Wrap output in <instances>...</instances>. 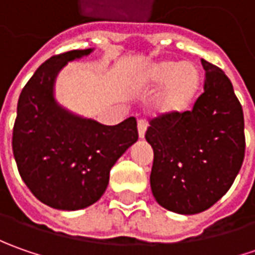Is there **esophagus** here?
Wrapping results in <instances>:
<instances>
[{"label":"esophagus","mask_w":255,"mask_h":255,"mask_svg":"<svg viewBox=\"0 0 255 255\" xmlns=\"http://www.w3.org/2000/svg\"><path fill=\"white\" fill-rule=\"evenodd\" d=\"M146 128H147V125L144 121H139L137 122V132H139V137L143 139L144 137V133H146Z\"/></svg>","instance_id":"34e87169"}]
</instances>
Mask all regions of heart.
I'll list each match as a JSON object with an SVG mask.
<instances>
[{
  "label": "heart",
  "instance_id": "obj_1",
  "mask_svg": "<svg viewBox=\"0 0 255 255\" xmlns=\"http://www.w3.org/2000/svg\"><path fill=\"white\" fill-rule=\"evenodd\" d=\"M160 86L154 99L157 112L180 115L194 102L200 88V75L191 62L163 59L143 66L133 78L132 88L137 92H152Z\"/></svg>",
  "mask_w": 255,
  "mask_h": 255
}]
</instances>
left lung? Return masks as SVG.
<instances>
[{"instance_id": "obj_1", "label": "left lung", "mask_w": 255, "mask_h": 255, "mask_svg": "<svg viewBox=\"0 0 255 255\" xmlns=\"http://www.w3.org/2000/svg\"><path fill=\"white\" fill-rule=\"evenodd\" d=\"M204 92L193 111L150 122L153 197L166 210L197 214L229 191L244 160L243 108L226 74L201 59Z\"/></svg>"}]
</instances>
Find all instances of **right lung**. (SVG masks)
Segmentation results:
<instances>
[{
  "label": "right lung",
  "mask_w": 255,
  "mask_h": 255,
  "mask_svg": "<svg viewBox=\"0 0 255 255\" xmlns=\"http://www.w3.org/2000/svg\"><path fill=\"white\" fill-rule=\"evenodd\" d=\"M93 49L49 58L35 71L18 99L12 132L18 170L35 197L58 210H81L99 200L111 169L139 137L133 116L106 126L56 101L59 72Z\"/></svg>",
  "instance_id": "obj_1"
}]
</instances>
